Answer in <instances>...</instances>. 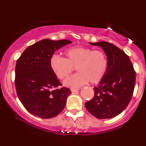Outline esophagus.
Here are the masks:
<instances>
[{
  "instance_id": "esophagus-1",
  "label": "esophagus",
  "mask_w": 146,
  "mask_h": 146,
  "mask_svg": "<svg viewBox=\"0 0 146 146\" xmlns=\"http://www.w3.org/2000/svg\"><path fill=\"white\" fill-rule=\"evenodd\" d=\"M71 90L72 93H75V92L78 91L79 89H78V88H71Z\"/></svg>"
}]
</instances>
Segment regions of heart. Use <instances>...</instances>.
Returning a JSON list of instances; mask_svg holds the SVG:
<instances>
[{"label": "heart", "mask_w": 146, "mask_h": 146, "mask_svg": "<svg viewBox=\"0 0 146 146\" xmlns=\"http://www.w3.org/2000/svg\"><path fill=\"white\" fill-rule=\"evenodd\" d=\"M65 58L53 55L49 60L50 67L60 80L67 78L75 67L78 73L64 81L65 86L78 88L86 84H97L103 79L108 66L106 55L101 50H93L84 46H74L66 49Z\"/></svg>", "instance_id": "heart-1"}]
</instances>
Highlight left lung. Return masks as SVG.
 Wrapping results in <instances>:
<instances>
[{
    "mask_svg": "<svg viewBox=\"0 0 146 146\" xmlns=\"http://www.w3.org/2000/svg\"><path fill=\"white\" fill-rule=\"evenodd\" d=\"M90 44L103 48L108 66L104 77L93 88L94 97L85 107L97 118H113L122 113L131 100L136 73L128 56L115 45L107 42Z\"/></svg>",
    "mask_w": 146,
    "mask_h": 146,
    "instance_id": "1",
    "label": "left lung"
}]
</instances>
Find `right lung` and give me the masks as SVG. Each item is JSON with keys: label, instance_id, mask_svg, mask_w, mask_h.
<instances>
[{"label": "right lung", "instance_id": "1", "mask_svg": "<svg viewBox=\"0 0 146 146\" xmlns=\"http://www.w3.org/2000/svg\"><path fill=\"white\" fill-rule=\"evenodd\" d=\"M71 42L44 39L29 46L16 62L15 85L20 101L30 113L43 119L56 117L71 93L51 69L49 60L56 50Z\"/></svg>", "mask_w": 146, "mask_h": 146}]
</instances>
